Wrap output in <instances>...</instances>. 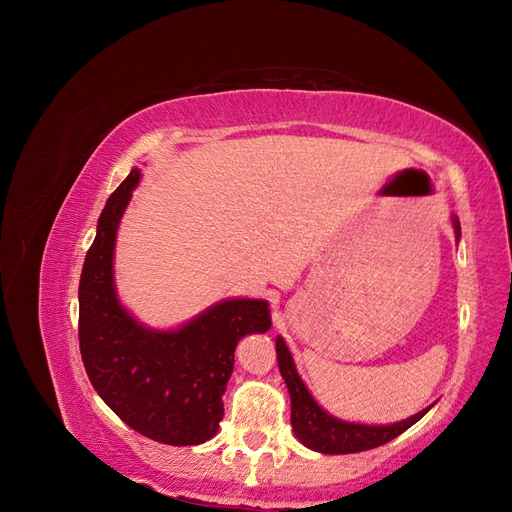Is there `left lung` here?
<instances>
[{
  "label": "left lung",
  "instance_id": "left-lung-1",
  "mask_svg": "<svg viewBox=\"0 0 512 512\" xmlns=\"http://www.w3.org/2000/svg\"><path fill=\"white\" fill-rule=\"evenodd\" d=\"M455 237L459 241L461 237V226L459 220L451 218ZM275 350H277V365H280V374L288 386L290 393V423L294 436L301 440L307 448H312L316 453L324 455H350V453H361L369 451V448L382 446L391 442L393 438L401 436L406 429H410L416 421L433 408V404L421 412H416L404 421L391 423V425H363V423H348L342 418L331 416L324 410L314 395L309 393L305 382L301 380L297 365L292 361V354L286 346L284 339L277 335L275 339Z\"/></svg>",
  "mask_w": 512,
  "mask_h": 512
}]
</instances>
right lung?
I'll return each instance as SVG.
<instances>
[{"label": "right lung", "instance_id": "obj_1", "mask_svg": "<svg viewBox=\"0 0 512 512\" xmlns=\"http://www.w3.org/2000/svg\"><path fill=\"white\" fill-rule=\"evenodd\" d=\"M141 168L108 196L79 284V344L104 404L145 438L170 446L211 440L245 335L271 329L265 299H224L177 329H149L121 305L113 258L119 222Z\"/></svg>", "mask_w": 512, "mask_h": 512}]
</instances>
